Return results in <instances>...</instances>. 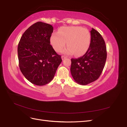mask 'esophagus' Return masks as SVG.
<instances>
[{
  "mask_svg": "<svg viewBox=\"0 0 127 127\" xmlns=\"http://www.w3.org/2000/svg\"><path fill=\"white\" fill-rule=\"evenodd\" d=\"M66 58H67V57L65 56H63L62 57H61V58H62V60H64V59H66Z\"/></svg>",
  "mask_w": 127,
  "mask_h": 127,
  "instance_id": "34e87169",
  "label": "esophagus"
}]
</instances>
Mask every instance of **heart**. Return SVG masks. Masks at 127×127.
Returning a JSON list of instances; mask_svg holds the SVG:
<instances>
[{
	"label": "heart",
	"mask_w": 127,
	"mask_h": 127,
	"mask_svg": "<svg viewBox=\"0 0 127 127\" xmlns=\"http://www.w3.org/2000/svg\"><path fill=\"white\" fill-rule=\"evenodd\" d=\"M58 32L53 33L50 37L51 44L57 52L62 50L67 41L68 47L64 53L68 55L81 57L89 49L91 35L88 30L80 26H65L59 29Z\"/></svg>",
	"instance_id": "1"
}]
</instances>
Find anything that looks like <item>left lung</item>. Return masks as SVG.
<instances>
[{"instance_id":"1","label":"left lung","mask_w":127,"mask_h":127,"mask_svg":"<svg viewBox=\"0 0 127 127\" xmlns=\"http://www.w3.org/2000/svg\"><path fill=\"white\" fill-rule=\"evenodd\" d=\"M91 44L83 56L71 59V74L75 81L86 85L97 80L104 67L106 48L102 35L93 28L91 31Z\"/></svg>"}]
</instances>
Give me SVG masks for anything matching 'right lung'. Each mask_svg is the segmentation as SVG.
I'll list each match as a JSON object with an SVG mask.
<instances>
[{"mask_svg": "<svg viewBox=\"0 0 127 127\" xmlns=\"http://www.w3.org/2000/svg\"><path fill=\"white\" fill-rule=\"evenodd\" d=\"M52 25L38 22L23 34L18 45L19 67L29 82L43 86L53 78L62 59L50 45Z\"/></svg>", "mask_w": 127, "mask_h": 127, "instance_id": "1", "label": "right lung"}]
</instances>
